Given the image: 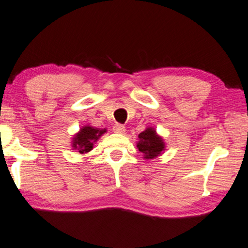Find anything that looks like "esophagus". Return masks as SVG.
I'll use <instances>...</instances> for the list:
<instances>
[{
	"label": "esophagus",
	"mask_w": 248,
	"mask_h": 248,
	"mask_svg": "<svg viewBox=\"0 0 248 248\" xmlns=\"http://www.w3.org/2000/svg\"><path fill=\"white\" fill-rule=\"evenodd\" d=\"M113 132L118 134H123L125 132V126L122 124H115L113 126Z\"/></svg>",
	"instance_id": "1"
}]
</instances>
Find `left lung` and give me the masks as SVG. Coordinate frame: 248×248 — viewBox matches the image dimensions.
Listing matches in <instances>:
<instances>
[{
    "label": "left lung",
    "mask_w": 248,
    "mask_h": 248,
    "mask_svg": "<svg viewBox=\"0 0 248 248\" xmlns=\"http://www.w3.org/2000/svg\"><path fill=\"white\" fill-rule=\"evenodd\" d=\"M139 141L137 148L139 151L144 154V158H153L164 150V142L162 138L156 135L155 130L152 128H147L144 132L139 134Z\"/></svg>",
    "instance_id": "1"
}]
</instances>
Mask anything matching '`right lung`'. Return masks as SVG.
I'll return each instance as SVG.
<instances>
[{"label": "right lung", "instance_id": "1", "mask_svg": "<svg viewBox=\"0 0 248 248\" xmlns=\"http://www.w3.org/2000/svg\"><path fill=\"white\" fill-rule=\"evenodd\" d=\"M106 132V129H98L91 127V126H85L83 127L80 133L77 134V136L73 139V148L78 150L80 153H86L90 152L93 146H94V141L99 138L102 134Z\"/></svg>", "mask_w": 248, "mask_h": 248}]
</instances>
